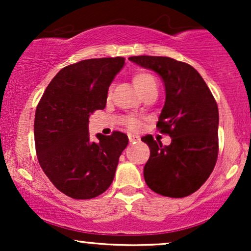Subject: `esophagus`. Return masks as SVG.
Listing matches in <instances>:
<instances>
[{
	"mask_svg": "<svg viewBox=\"0 0 251 251\" xmlns=\"http://www.w3.org/2000/svg\"><path fill=\"white\" fill-rule=\"evenodd\" d=\"M128 140H129V143H135L139 140V137H138V135H134V134H128Z\"/></svg>",
	"mask_w": 251,
	"mask_h": 251,
	"instance_id": "34e87169",
	"label": "esophagus"
}]
</instances>
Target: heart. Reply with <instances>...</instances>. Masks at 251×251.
<instances>
[{"instance_id":"1","label":"heart","mask_w":251,"mask_h":251,"mask_svg":"<svg viewBox=\"0 0 251 251\" xmlns=\"http://www.w3.org/2000/svg\"><path fill=\"white\" fill-rule=\"evenodd\" d=\"M132 82H133L134 88L137 89L140 94L144 89H146L150 85H151V83L154 82V79H153V76L150 75V74H148V73H138L133 76ZM127 125H128V127L132 129H138L140 127L139 120L135 119V118H132V117L127 119Z\"/></svg>"}]
</instances>
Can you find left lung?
Segmentation results:
<instances>
[{
  "label": "left lung",
  "instance_id": "left-lung-1",
  "mask_svg": "<svg viewBox=\"0 0 251 251\" xmlns=\"http://www.w3.org/2000/svg\"><path fill=\"white\" fill-rule=\"evenodd\" d=\"M129 61L155 72L165 86V103L157 127L171 137L163 146L152 135L144 166L146 184L155 194L181 198L205 183L218 154V107L201 74L192 66L166 56H131Z\"/></svg>",
  "mask_w": 251,
  "mask_h": 251
}]
</instances>
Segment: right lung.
Instances as JSON below:
<instances>
[{"mask_svg": "<svg viewBox=\"0 0 251 251\" xmlns=\"http://www.w3.org/2000/svg\"><path fill=\"white\" fill-rule=\"evenodd\" d=\"M125 66L124 57L88 59L62 68L36 107L37 159L57 190L74 200L103 194L113 181L128 138L122 132L89 137V116L103 109L108 87Z\"/></svg>", "mask_w": 251, "mask_h": 251, "instance_id": "add662e5", "label": "right lung"}]
</instances>
